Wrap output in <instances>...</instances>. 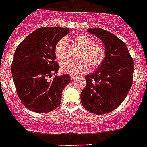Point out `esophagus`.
<instances>
[{
    "instance_id": "1",
    "label": "esophagus",
    "mask_w": 147,
    "mask_h": 147,
    "mask_svg": "<svg viewBox=\"0 0 147 147\" xmlns=\"http://www.w3.org/2000/svg\"><path fill=\"white\" fill-rule=\"evenodd\" d=\"M77 77L78 76H76V75H72L70 76V79H71V80H75V78H77Z\"/></svg>"
}]
</instances>
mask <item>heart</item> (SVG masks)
Here are the masks:
<instances>
[{
    "instance_id": "b5f03b06",
    "label": "heart",
    "mask_w": 147,
    "mask_h": 147,
    "mask_svg": "<svg viewBox=\"0 0 147 147\" xmlns=\"http://www.w3.org/2000/svg\"><path fill=\"white\" fill-rule=\"evenodd\" d=\"M74 43L82 48L78 61L65 60L60 63V70L65 74L75 75L83 73L88 69H97L102 64L106 56V50L104 46L94 43L92 37L85 33L80 32L69 38ZM55 54L59 60L65 58L67 55V40L63 38L56 43Z\"/></svg>"
}]
</instances>
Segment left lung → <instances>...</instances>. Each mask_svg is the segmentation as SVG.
Instances as JSON below:
<instances>
[{"label": "left lung", "mask_w": 147, "mask_h": 147, "mask_svg": "<svg viewBox=\"0 0 147 147\" xmlns=\"http://www.w3.org/2000/svg\"><path fill=\"white\" fill-rule=\"evenodd\" d=\"M87 32L101 40L106 56L96 71L85 76L87 84L81 92V102L89 112L103 115L117 108L128 94L134 62L125 43L116 35L102 28H89Z\"/></svg>", "instance_id": "left-lung-1"}]
</instances>
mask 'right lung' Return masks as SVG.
<instances>
[{
    "instance_id": "right-lung-1",
    "label": "right lung",
    "mask_w": 147,
    "mask_h": 147,
    "mask_svg": "<svg viewBox=\"0 0 147 147\" xmlns=\"http://www.w3.org/2000/svg\"><path fill=\"white\" fill-rule=\"evenodd\" d=\"M69 31L68 28H38L15 51L11 72L16 91L20 101L32 112H51L61 103L62 92L70 77L56 75L59 65L55 61V47ZM53 74L55 78L49 80Z\"/></svg>"
}]
</instances>
